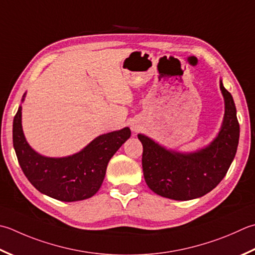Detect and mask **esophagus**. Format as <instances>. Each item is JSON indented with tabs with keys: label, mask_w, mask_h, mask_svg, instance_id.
I'll return each instance as SVG.
<instances>
[{
	"label": "esophagus",
	"mask_w": 255,
	"mask_h": 255,
	"mask_svg": "<svg viewBox=\"0 0 255 255\" xmlns=\"http://www.w3.org/2000/svg\"><path fill=\"white\" fill-rule=\"evenodd\" d=\"M132 129H133V131H137V127H132Z\"/></svg>",
	"instance_id": "obj_1"
}]
</instances>
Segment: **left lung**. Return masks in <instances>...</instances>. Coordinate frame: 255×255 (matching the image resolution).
<instances>
[{
  "mask_svg": "<svg viewBox=\"0 0 255 255\" xmlns=\"http://www.w3.org/2000/svg\"><path fill=\"white\" fill-rule=\"evenodd\" d=\"M226 103L224 119L218 137L207 148L192 153L169 151L143 134L142 170L148 187L172 200H191L216 188L226 176L237 153L240 125L232 95L220 82Z\"/></svg>",
  "mask_w": 255,
  "mask_h": 255,
  "instance_id": "left-lung-1",
  "label": "left lung"
}]
</instances>
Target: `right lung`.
Masks as SVG:
<instances>
[{
    "mask_svg": "<svg viewBox=\"0 0 255 255\" xmlns=\"http://www.w3.org/2000/svg\"><path fill=\"white\" fill-rule=\"evenodd\" d=\"M22 107L13 121V146L19 166L33 186L59 201L73 202L93 197L101 188L107 164L130 137L128 127L102 134L76 154L47 158L35 152L22 130Z\"/></svg>",
    "mask_w": 255,
    "mask_h": 255,
    "instance_id": "1",
    "label": "right lung"
}]
</instances>
